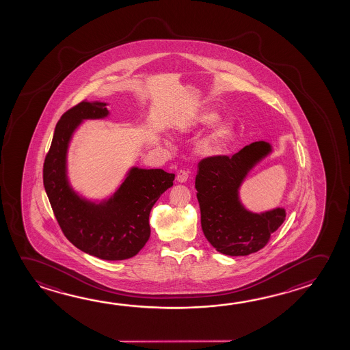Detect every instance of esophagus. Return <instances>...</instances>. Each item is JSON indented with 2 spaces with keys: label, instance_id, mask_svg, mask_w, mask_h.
Returning <instances> with one entry per match:
<instances>
[{
  "label": "esophagus",
  "instance_id": "obj_1",
  "mask_svg": "<svg viewBox=\"0 0 350 350\" xmlns=\"http://www.w3.org/2000/svg\"><path fill=\"white\" fill-rule=\"evenodd\" d=\"M187 178H189V172H186L183 169H181L178 172V175H176V180H178V183H185L187 181Z\"/></svg>",
  "mask_w": 350,
  "mask_h": 350
}]
</instances>
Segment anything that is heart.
Returning a JSON list of instances; mask_svg holds the SVG:
<instances>
[{
  "instance_id": "obj_1",
  "label": "heart",
  "mask_w": 350,
  "mask_h": 350,
  "mask_svg": "<svg viewBox=\"0 0 350 350\" xmlns=\"http://www.w3.org/2000/svg\"><path fill=\"white\" fill-rule=\"evenodd\" d=\"M219 114L211 109H200L193 118L192 122L198 126H209L217 122ZM234 136L233 124L228 120L217 122L211 133L200 142V150L206 156H217L228 147Z\"/></svg>"
}]
</instances>
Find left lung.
Masks as SVG:
<instances>
[{
  "label": "left lung",
  "mask_w": 350,
  "mask_h": 350,
  "mask_svg": "<svg viewBox=\"0 0 350 350\" xmlns=\"http://www.w3.org/2000/svg\"><path fill=\"white\" fill-rule=\"evenodd\" d=\"M271 152V144L256 141L232 157H208L198 163L196 189L202 230L222 254L256 253L286 219L283 208L258 214L247 211L239 200V187L248 172Z\"/></svg>",
  "instance_id": "1"
}]
</instances>
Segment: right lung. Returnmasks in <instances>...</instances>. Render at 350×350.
Wrapping results in <instances>:
<instances>
[{
    "instance_id": "obj_1",
    "label": "right lung",
    "mask_w": 350,
    "mask_h": 350,
    "mask_svg": "<svg viewBox=\"0 0 350 350\" xmlns=\"http://www.w3.org/2000/svg\"><path fill=\"white\" fill-rule=\"evenodd\" d=\"M108 114L105 102L83 100L62 116L44 158V186L62 231L77 248L105 260H124L150 239V209L172 187L175 174L133 167L111 198L94 203L80 197L68 181L69 142L83 120Z\"/></svg>"
}]
</instances>
